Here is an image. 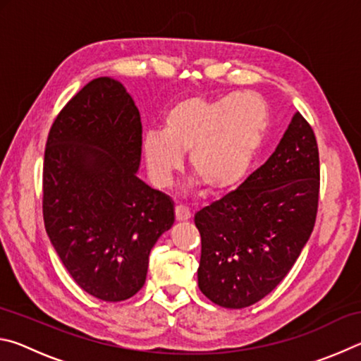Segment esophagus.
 I'll list each match as a JSON object with an SVG mask.
<instances>
[{"mask_svg":"<svg viewBox=\"0 0 361 361\" xmlns=\"http://www.w3.org/2000/svg\"><path fill=\"white\" fill-rule=\"evenodd\" d=\"M175 218L176 221H188V219H191V212H189L185 205H176Z\"/></svg>","mask_w":361,"mask_h":361,"instance_id":"esophagus-1","label":"esophagus"}]
</instances>
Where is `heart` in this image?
I'll return each instance as SVG.
<instances>
[{
	"label": "heart",
	"instance_id": "obj_1",
	"mask_svg": "<svg viewBox=\"0 0 361 361\" xmlns=\"http://www.w3.org/2000/svg\"><path fill=\"white\" fill-rule=\"evenodd\" d=\"M267 124L266 103L253 94L185 97L166 109L161 132L143 135L146 172L152 185L166 188L188 152L189 169L210 192L232 191L245 180Z\"/></svg>",
	"mask_w": 361,
	"mask_h": 361
}]
</instances>
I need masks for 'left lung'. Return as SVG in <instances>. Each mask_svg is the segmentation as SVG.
Masks as SVG:
<instances>
[{"mask_svg": "<svg viewBox=\"0 0 361 361\" xmlns=\"http://www.w3.org/2000/svg\"><path fill=\"white\" fill-rule=\"evenodd\" d=\"M319 189V146L312 127L296 113L264 166L195 213L200 291L226 309L267 296L312 234Z\"/></svg>", "mask_w": 361, "mask_h": 361, "instance_id": "8db88e82", "label": "left lung"}]
</instances>
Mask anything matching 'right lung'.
I'll use <instances>...</instances> for the list:
<instances>
[{"instance_id":"obj_1","label":"right lung","mask_w":361,"mask_h":361,"mask_svg":"<svg viewBox=\"0 0 361 361\" xmlns=\"http://www.w3.org/2000/svg\"><path fill=\"white\" fill-rule=\"evenodd\" d=\"M140 143L135 102L108 76L84 85L47 137L46 232L75 282L102 301L142 288L151 248L175 221L172 199L137 176Z\"/></svg>"}]
</instances>
